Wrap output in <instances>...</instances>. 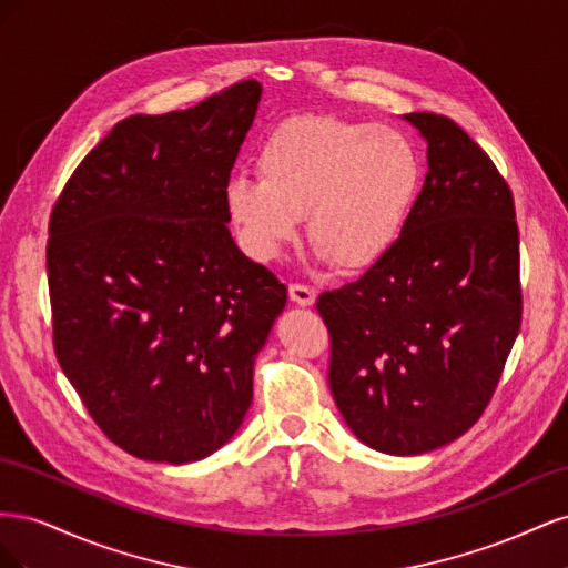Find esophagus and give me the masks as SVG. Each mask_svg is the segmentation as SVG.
Returning a JSON list of instances; mask_svg holds the SVG:
<instances>
[{"label":"esophagus","mask_w":568,"mask_h":568,"mask_svg":"<svg viewBox=\"0 0 568 568\" xmlns=\"http://www.w3.org/2000/svg\"><path fill=\"white\" fill-rule=\"evenodd\" d=\"M288 298H291V301H294L296 305H303V307H311V305L315 303L317 294H315V288H311V286H305V284H291V286H288Z\"/></svg>","instance_id":"obj_1"}]
</instances>
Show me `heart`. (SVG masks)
Instances as JSON below:
<instances>
[{"mask_svg":"<svg viewBox=\"0 0 568 568\" xmlns=\"http://www.w3.org/2000/svg\"><path fill=\"white\" fill-rule=\"evenodd\" d=\"M255 170L232 175L222 194L253 261H280L305 215L317 261L348 272L374 267L398 244L422 184L419 153L403 132L338 115L284 120L257 146Z\"/></svg>","mask_w":568,"mask_h":568,"instance_id":"heart-1","label":"heart"}]
</instances>
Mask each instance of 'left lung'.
<instances>
[{
    "mask_svg": "<svg viewBox=\"0 0 568 568\" xmlns=\"http://www.w3.org/2000/svg\"><path fill=\"white\" fill-rule=\"evenodd\" d=\"M428 173L398 244L317 301L329 386L351 432L386 455L453 443L484 415L521 326L514 199L471 136L436 113L403 115Z\"/></svg>",
    "mask_w": 568,
    "mask_h": 568,
    "instance_id": "left-lung-1",
    "label": "left lung"
}]
</instances>
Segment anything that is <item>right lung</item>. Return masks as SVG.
<instances>
[{
    "label": "right lung",
    "instance_id": "add662e5",
    "mask_svg": "<svg viewBox=\"0 0 568 568\" xmlns=\"http://www.w3.org/2000/svg\"><path fill=\"white\" fill-rule=\"evenodd\" d=\"M257 80L199 106L130 115L68 180L49 220L54 351L118 448L199 462L242 426L286 286L227 227L225 184Z\"/></svg>",
    "mask_w": 568,
    "mask_h": 568
}]
</instances>
